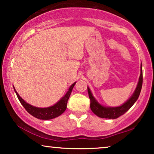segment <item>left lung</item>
Segmentation results:
<instances>
[{"label": "left lung", "instance_id": "1", "mask_svg": "<svg viewBox=\"0 0 154 154\" xmlns=\"http://www.w3.org/2000/svg\"><path fill=\"white\" fill-rule=\"evenodd\" d=\"M140 75L139 78V81L137 85L136 89L132 94V95L126 101V102L119 106L111 107V106H104L100 104L95 98L94 97L92 92L90 91L89 87L88 86V92L90 100V109L94 114L97 116L98 117L102 118V119H116L121 116L123 115L126 111H128L131 108L140 96L141 90H142L143 75H142V65L141 64L140 66Z\"/></svg>", "mask_w": 154, "mask_h": 154}]
</instances>
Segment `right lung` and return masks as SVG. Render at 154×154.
<instances>
[{
  "mask_svg": "<svg viewBox=\"0 0 154 154\" xmlns=\"http://www.w3.org/2000/svg\"><path fill=\"white\" fill-rule=\"evenodd\" d=\"M75 83H76V82L73 83L69 87L66 94L64 97H62L56 104H54L53 106L46 107V108H39V107L33 106L32 105L28 104L19 95V94L15 90V88H14V86L13 88L14 92H15L17 96L18 100H20L21 104H22V106L27 111V112L30 113L31 115H32L33 116L36 118V119L41 120H50L60 116L66 110L67 102H68L69 97H70V94L71 92H72V90Z\"/></svg>",
  "mask_w": 154,
  "mask_h": 154,
  "instance_id": "right-lung-1",
  "label": "right lung"
}]
</instances>
